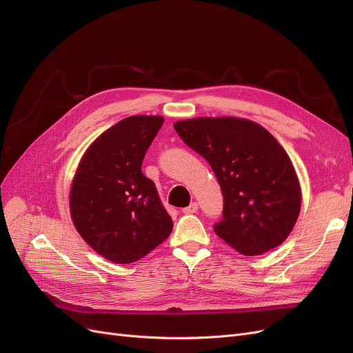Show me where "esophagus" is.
I'll return each instance as SVG.
<instances>
[{
	"label": "esophagus",
	"mask_w": 353,
	"mask_h": 353,
	"mask_svg": "<svg viewBox=\"0 0 353 353\" xmlns=\"http://www.w3.org/2000/svg\"><path fill=\"white\" fill-rule=\"evenodd\" d=\"M197 209H199V205H197L196 201H193V203H191L190 206L184 208V209H183V212H184V213H187V215H190V213H196V212H197Z\"/></svg>",
	"instance_id": "1"
}]
</instances>
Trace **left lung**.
<instances>
[{"label":"left lung","instance_id":"8db88e82","mask_svg":"<svg viewBox=\"0 0 353 353\" xmlns=\"http://www.w3.org/2000/svg\"><path fill=\"white\" fill-rule=\"evenodd\" d=\"M183 141L205 157L223 194L215 232L245 256L280 245L299 218L302 190L290 157L263 126L234 116L174 123Z\"/></svg>","mask_w":353,"mask_h":353}]
</instances>
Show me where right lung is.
I'll return each mask as SVG.
<instances>
[{"label":"right lung","instance_id":"add662e5","mask_svg":"<svg viewBox=\"0 0 353 353\" xmlns=\"http://www.w3.org/2000/svg\"><path fill=\"white\" fill-rule=\"evenodd\" d=\"M163 121V116L125 117L95 138L74 172L72 222L85 243L110 262L141 259L172 231L154 183L141 172Z\"/></svg>","mask_w":353,"mask_h":353}]
</instances>
